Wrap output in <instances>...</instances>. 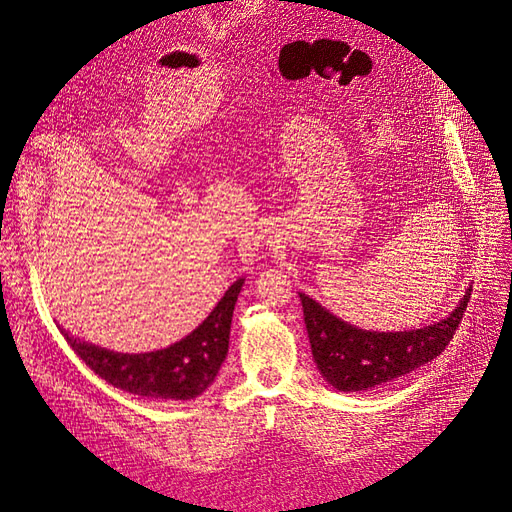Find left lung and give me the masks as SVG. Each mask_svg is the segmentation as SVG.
I'll list each match as a JSON object with an SVG mask.
<instances>
[{
    "instance_id": "1",
    "label": "left lung",
    "mask_w": 512,
    "mask_h": 512,
    "mask_svg": "<svg viewBox=\"0 0 512 512\" xmlns=\"http://www.w3.org/2000/svg\"><path fill=\"white\" fill-rule=\"evenodd\" d=\"M466 289L449 317L404 332H370L346 323L310 295L300 293L312 359L338 391H370L436 359L455 334L468 308Z\"/></svg>"
}]
</instances>
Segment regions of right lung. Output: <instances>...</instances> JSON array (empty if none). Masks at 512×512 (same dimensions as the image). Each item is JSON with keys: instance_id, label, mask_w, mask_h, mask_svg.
<instances>
[{"instance_id": "1", "label": "right lung", "mask_w": 512, "mask_h": 512, "mask_svg": "<svg viewBox=\"0 0 512 512\" xmlns=\"http://www.w3.org/2000/svg\"><path fill=\"white\" fill-rule=\"evenodd\" d=\"M244 278L225 291L221 302L189 336L151 353H117L70 336L61 329L74 353L112 387L142 398L195 400L217 378L229 349L234 306Z\"/></svg>"}]
</instances>
